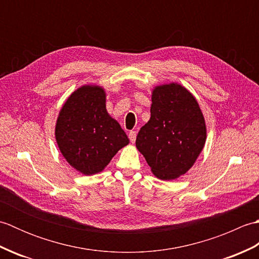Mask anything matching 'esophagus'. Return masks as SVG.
I'll return each mask as SVG.
<instances>
[{
	"label": "esophagus",
	"instance_id": "1",
	"mask_svg": "<svg viewBox=\"0 0 259 259\" xmlns=\"http://www.w3.org/2000/svg\"><path fill=\"white\" fill-rule=\"evenodd\" d=\"M136 137H137L136 131H130V133H129V139H130L131 142H133V144L136 141Z\"/></svg>",
	"mask_w": 259,
	"mask_h": 259
}]
</instances>
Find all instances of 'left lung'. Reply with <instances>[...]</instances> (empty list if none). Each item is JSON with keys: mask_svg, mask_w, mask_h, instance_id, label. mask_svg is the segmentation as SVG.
<instances>
[{"mask_svg": "<svg viewBox=\"0 0 259 259\" xmlns=\"http://www.w3.org/2000/svg\"><path fill=\"white\" fill-rule=\"evenodd\" d=\"M151 102L136 147L157 178L175 180L194 166L205 147L206 121L196 98L178 82L156 85Z\"/></svg>", "mask_w": 259, "mask_h": 259, "instance_id": "left-lung-1", "label": "left lung"}]
</instances>
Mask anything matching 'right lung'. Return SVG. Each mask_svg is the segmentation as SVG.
I'll use <instances>...</instances> for the list:
<instances>
[{
    "mask_svg": "<svg viewBox=\"0 0 259 259\" xmlns=\"http://www.w3.org/2000/svg\"><path fill=\"white\" fill-rule=\"evenodd\" d=\"M101 85L84 84L68 97L56 122L60 152L82 175L101 172L129 139L107 111Z\"/></svg>",
    "mask_w": 259,
    "mask_h": 259,
    "instance_id": "1",
    "label": "right lung"
}]
</instances>
